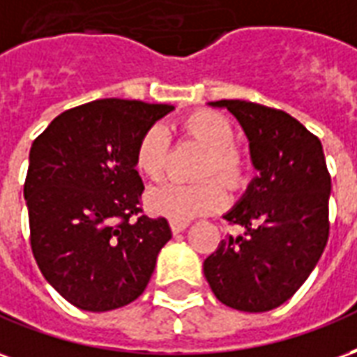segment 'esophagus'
Segmentation results:
<instances>
[{"instance_id": "34e87169", "label": "esophagus", "mask_w": 357, "mask_h": 357, "mask_svg": "<svg viewBox=\"0 0 357 357\" xmlns=\"http://www.w3.org/2000/svg\"><path fill=\"white\" fill-rule=\"evenodd\" d=\"M188 225H190L188 220H178V218H171V220H169V226H171L173 234H178L182 232V230H186Z\"/></svg>"}]
</instances>
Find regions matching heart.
I'll return each mask as SVG.
<instances>
[{
  "label": "heart",
  "mask_w": 357,
  "mask_h": 357,
  "mask_svg": "<svg viewBox=\"0 0 357 357\" xmlns=\"http://www.w3.org/2000/svg\"><path fill=\"white\" fill-rule=\"evenodd\" d=\"M182 131L207 148V158L202 165V176H210L217 172L230 188H239L245 182L247 161L234 148L236 129L230 119L218 112L199 110L184 119ZM167 155V131L161 123H153L142 132L137 144L135 165L142 175L155 181L165 171ZM220 179L211 177L192 184L165 181L148 192L146 204L153 213L178 220L205 215L220 209L228 199L225 183Z\"/></svg>",
  "instance_id": "heart-1"
}]
</instances>
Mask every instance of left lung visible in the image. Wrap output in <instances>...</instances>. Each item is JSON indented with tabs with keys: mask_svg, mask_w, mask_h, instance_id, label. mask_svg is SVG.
<instances>
[{
	"mask_svg": "<svg viewBox=\"0 0 357 357\" xmlns=\"http://www.w3.org/2000/svg\"><path fill=\"white\" fill-rule=\"evenodd\" d=\"M243 127L259 175L225 218L243 228L204 262L218 301L268 312L306 282L329 238L331 175L321 142L287 112L247 100H217Z\"/></svg>",
	"mask_w": 357,
	"mask_h": 357,
	"instance_id": "1",
	"label": "left lung"
}]
</instances>
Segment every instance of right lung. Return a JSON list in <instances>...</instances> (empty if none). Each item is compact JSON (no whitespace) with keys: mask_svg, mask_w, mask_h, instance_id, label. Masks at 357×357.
<instances>
[{"mask_svg":"<svg viewBox=\"0 0 357 357\" xmlns=\"http://www.w3.org/2000/svg\"><path fill=\"white\" fill-rule=\"evenodd\" d=\"M171 110L100 98L62 112L33 140L30 245L43 278L75 308L108 312L139 298L171 239L165 218L142 215L135 169L142 132Z\"/></svg>","mask_w":357,"mask_h":357,"instance_id":"obj_1","label":"right lung"}]
</instances>
